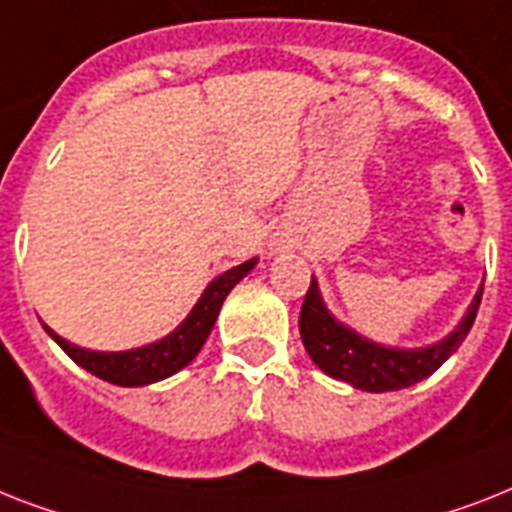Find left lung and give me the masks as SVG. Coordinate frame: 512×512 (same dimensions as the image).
I'll return each mask as SVG.
<instances>
[{
	"mask_svg": "<svg viewBox=\"0 0 512 512\" xmlns=\"http://www.w3.org/2000/svg\"><path fill=\"white\" fill-rule=\"evenodd\" d=\"M481 293H484V285L470 301L460 325L447 338L425 349H394V346H380L335 320L333 314L327 312L317 280L312 277V285L306 290L304 306H301V317H298V330L312 362L330 378L343 380L362 391H372V394L399 391L428 378L455 354L476 320Z\"/></svg>",
	"mask_w": 512,
	"mask_h": 512,
	"instance_id": "8db88e82",
	"label": "left lung"
}]
</instances>
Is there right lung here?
I'll return each instance as SVG.
<instances>
[{"label": "right lung", "instance_id": "right-lung-1", "mask_svg": "<svg viewBox=\"0 0 512 512\" xmlns=\"http://www.w3.org/2000/svg\"><path fill=\"white\" fill-rule=\"evenodd\" d=\"M256 261L259 259L243 261L240 267H232L224 275L214 277V280L208 282V288L203 290V296L198 298V304L192 306L187 320L174 333H169L161 341L140 346V349L89 351L60 338L52 327L44 325V330L55 338L57 346L76 365L97 375V378L116 383V386H147V383H155V380L169 378V375L179 372L198 357V351L203 349V343H206V338L214 330V322L219 317L224 298L230 296V290L235 288L237 282L256 267Z\"/></svg>", "mask_w": 512, "mask_h": 512}]
</instances>
